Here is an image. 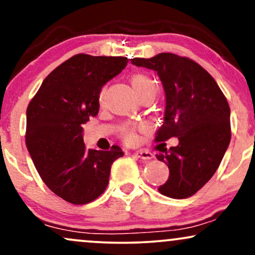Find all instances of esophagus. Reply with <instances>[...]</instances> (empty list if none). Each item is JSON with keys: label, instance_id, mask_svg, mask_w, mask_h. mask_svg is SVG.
I'll return each mask as SVG.
<instances>
[{"label": "esophagus", "instance_id": "esophagus-1", "mask_svg": "<svg viewBox=\"0 0 255 255\" xmlns=\"http://www.w3.org/2000/svg\"><path fill=\"white\" fill-rule=\"evenodd\" d=\"M134 154H135L137 158H141V159H144V160H148V159H152V158H153V154H152L151 152L144 151V150L134 152Z\"/></svg>", "mask_w": 255, "mask_h": 255}]
</instances>
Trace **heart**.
<instances>
[{
	"mask_svg": "<svg viewBox=\"0 0 255 255\" xmlns=\"http://www.w3.org/2000/svg\"><path fill=\"white\" fill-rule=\"evenodd\" d=\"M131 86H133L134 91L137 96H142L145 93H152V95L156 96L157 93V84L154 83V80H152L150 77L144 74H135L133 75L130 79ZM103 96V92H102L101 97ZM122 135L127 141H134L135 140V133L130 129V128H125L124 131H122Z\"/></svg>",
	"mask_w": 255,
	"mask_h": 255,
	"instance_id": "1",
	"label": "heart"
}]
</instances>
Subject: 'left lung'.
I'll return each instance as SVG.
<instances>
[{
  "label": "left lung",
  "instance_id": "left-lung-1",
  "mask_svg": "<svg viewBox=\"0 0 255 255\" xmlns=\"http://www.w3.org/2000/svg\"><path fill=\"white\" fill-rule=\"evenodd\" d=\"M131 63L157 72L165 92L164 122L156 141L177 137L178 145L156 154L169 168L163 195L184 199L213 176L229 146L230 108L216 80L191 58L162 52Z\"/></svg>",
  "mask_w": 255,
  "mask_h": 255
}]
</instances>
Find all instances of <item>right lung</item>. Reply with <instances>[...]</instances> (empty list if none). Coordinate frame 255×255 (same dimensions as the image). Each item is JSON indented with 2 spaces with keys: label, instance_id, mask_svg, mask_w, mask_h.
Returning <instances> with one entry per match:
<instances>
[{
  "label": "right lung",
  "instance_id": "right-lung-1",
  "mask_svg": "<svg viewBox=\"0 0 255 255\" xmlns=\"http://www.w3.org/2000/svg\"><path fill=\"white\" fill-rule=\"evenodd\" d=\"M122 56L78 54L55 68L26 111V146L43 182L74 205L103 194L121 147L86 150L83 125L99 110V93L127 66Z\"/></svg>",
  "mask_w": 255,
  "mask_h": 255
}]
</instances>
